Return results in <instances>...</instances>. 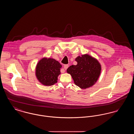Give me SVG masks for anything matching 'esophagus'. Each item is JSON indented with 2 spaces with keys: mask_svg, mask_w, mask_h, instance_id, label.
<instances>
[{
  "mask_svg": "<svg viewBox=\"0 0 134 134\" xmlns=\"http://www.w3.org/2000/svg\"><path fill=\"white\" fill-rule=\"evenodd\" d=\"M68 67H69L68 65H65L64 66V69H65V70H66V69L68 68Z\"/></svg>",
  "mask_w": 134,
  "mask_h": 134,
  "instance_id": "1",
  "label": "esophagus"
}]
</instances>
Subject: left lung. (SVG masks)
Wrapping results in <instances>:
<instances>
[{
    "instance_id": "8db88e82",
    "label": "left lung",
    "mask_w": 134,
    "mask_h": 134,
    "mask_svg": "<svg viewBox=\"0 0 134 134\" xmlns=\"http://www.w3.org/2000/svg\"><path fill=\"white\" fill-rule=\"evenodd\" d=\"M76 65H71L67 69L75 85L81 89L92 86L100 76L102 66L95 58L88 54L76 58Z\"/></svg>"
}]
</instances>
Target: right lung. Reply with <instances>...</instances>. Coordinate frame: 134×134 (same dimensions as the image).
Segmentation results:
<instances>
[{
    "label": "right lung",
    "mask_w": 134,
    "mask_h": 134,
    "mask_svg": "<svg viewBox=\"0 0 134 134\" xmlns=\"http://www.w3.org/2000/svg\"><path fill=\"white\" fill-rule=\"evenodd\" d=\"M62 65L51 58H43L36 67V76L38 81L45 86H51L57 82Z\"/></svg>",
    "instance_id": "1"
}]
</instances>
